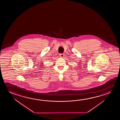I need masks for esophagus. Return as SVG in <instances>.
Segmentation results:
<instances>
[{"mask_svg": "<svg viewBox=\"0 0 120 120\" xmlns=\"http://www.w3.org/2000/svg\"><path fill=\"white\" fill-rule=\"evenodd\" d=\"M59 56H60V57L63 58L64 56V53H60V54H59Z\"/></svg>", "mask_w": 120, "mask_h": 120, "instance_id": "obj_1", "label": "esophagus"}]
</instances>
